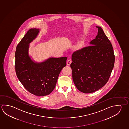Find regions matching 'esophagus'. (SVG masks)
<instances>
[{
	"label": "esophagus",
	"mask_w": 129,
	"mask_h": 129,
	"mask_svg": "<svg viewBox=\"0 0 129 129\" xmlns=\"http://www.w3.org/2000/svg\"><path fill=\"white\" fill-rule=\"evenodd\" d=\"M71 63V61L70 60H68V61H67V65L69 66Z\"/></svg>",
	"instance_id": "obj_1"
}]
</instances>
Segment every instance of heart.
Instances as JSON below:
<instances>
[{
  "label": "heart",
  "instance_id": "obj_1",
  "mask_svg": "<svg viewBox=\"0 0 129 129\" xmlns=\"http://www.w3.org/2000/svg\"><path fill=\"white\" fill-rule=\"evenodd\" d=\"M81 48V45H79L78 46H77V50H80Z\"/></svg>",
  "mask_w": 129,
  "mask_h": 129
}]
</instances>
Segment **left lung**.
Wrapping results in <instances>:
<instances>
[{
	"label": "left lung",
	"mask_w": 129,
	"mask_h": 129,
	"mask_svg": "<svg viewBox=\"0 0 129 129\" xmlns=\"http://www.w3.org/2000/svg\"><path fill=\"white\" fill-rule=\"evenodd\" d=\"M90 46L74 52L72 56V79L77 89L84 93L94 92L108 81L115 57L110 40L100 27Z\"/></svg>",
	"instance_id": "obj_1"
}]
</instances>
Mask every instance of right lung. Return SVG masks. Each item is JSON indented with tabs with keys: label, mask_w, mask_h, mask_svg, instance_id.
<instances>
[{
	"label": "right lung",
	"mask_w": 129,
	"mask_h": 129,
	"mask_svg": "<svg viewBox=\"0 0 129 129\" xmlns=\"http://www.w3.org/2000/svg\"><path fill=\"white\" fill-rule=\"evenodd\" d=\"M40 30H29L16 47L15 71L18 80L33 95L43 96L54 89L59 74L66 66L67 57H50L37 62L29 55L30 43L38 36Z\"/></svg>",
	"instance_id": "right-lung-1"
}]
</instances>
